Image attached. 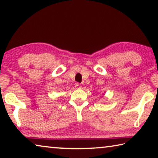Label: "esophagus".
Segmentation results:
<instances>
[{
	"instance_id": "34e87169",
	"label": "esophagus",
	"mask_w": 158,
	"mask_h": 158,
	"mask_svg": "<svg viewBox=\"0 0 158 158\" xmlns=\"http://www.w3.org/2000/svg\"><path fill=\"white\" fill-rule=\"evenodd\" d=\"M75 87L77 88V89H81V85H80V84H79V83H77V84H75Z\"/></svg>"
}]
</instances>
